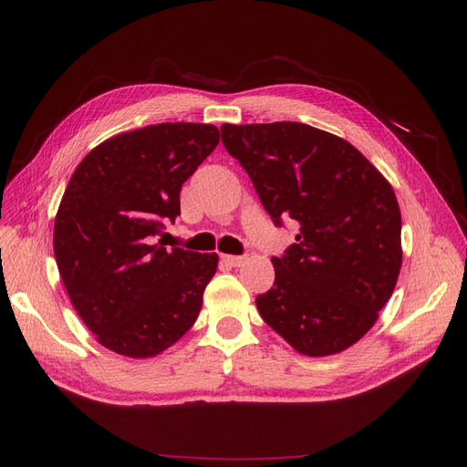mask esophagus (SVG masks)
<instances>
[{"label":"esophagus","mask_w":467,"mask_h":467,"mask_svg":"<svg viewBox=\"0 0 467 467\" xmlns=\"http://www.w3.org/2000/svg\"><path fill=\"white\" fill-rule=\"evenodd\" d=\"M222 259L230 266H242L245 263V257H239V255H222Z\"/></svg>","instance_id":"34e87169"}]
</instances>
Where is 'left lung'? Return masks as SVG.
Segmentation results:
<instances>
[{"instance_id":"obj_1","label":"left lung","mask_w":467,"mask_h":467,"mask_svg":"<svg viewBox=\"0 0 467 467\" xmlns=\"http://www.w3.org/2000/svg\"><path fill=\"white\" fill-rule=\"evenodd\" d=\"M222 142L276 225L300 223L275 286L257 296L266 325L306 357L337 355L372 329L401 268V212L386 177L347 140L302 122L222 124Z\"/></svg>"}]
</instances>
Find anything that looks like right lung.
Instances as JSON below:
<instances>
[{
	"mask_svg": "<svg viewBox=\"0 0 467 467\" xmlns=\"http://www.w3.org/2000/svg\"><path fill=\"white\" fill-rule=\"evenodd\" d=\"M220 142L212 124L161 122L105 140L81 160L54 220V257L78 316L109 350L150 358L196 321L216 253L155 242L179 192Z\"/></svg>",
	"mask_w": 467,
	"mask_h": 467,
	"instance_id": "add662e5",
	"label": "right lung"
}]
</instances>
